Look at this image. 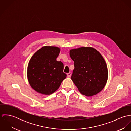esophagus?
Returning <instances> with one entry per match:
<instances>
[{"mask_svg":"<svg viewBox=\"0 0 131 131\" xmlns=\"http://www.w3.org/2000/svg\"><path fill=\"white\" fill-rule=\"evenodd\" d=\"M71 75H72V73H71V72H70V73H69L67 74L68 77H70Z\"/></svg>","mask_w":131,"mask_h":131,"instance_id":"1","label":"esophagus"}]
</instances>
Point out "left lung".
I'll list each match as a JSON object with an SVG mask.
<instances>
[{"instance_id": "8db88e82", "label": "left lung", "mask_w": 131, "mask_h": 131, "mask_svg": "<svg viewBox=\"0 0 131 131\" xmlns=\"http://www.w3.org/2000/svg\"><path fill=\"white\" fill-rule=\"evenodd\" d=\"M70 56L75 69L71 79L80 93L92 96L100 92L108 79V70L103 57L95 49L82 47L72 49Z\"/></svg>"}]
</instances>
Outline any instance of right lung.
I'll return each mask as SVG.
<instances>
[{
	"instance_id": "obj_1",
	"label": "right lung",
	"mask_w": 131,
	"mask_h": 131,
	"mask_svg": "<svg viewBox=\"0 0 131 131\" xmlns=\"http://www.w3.org/2000/svg\"><path fill=\"white\" fill-rule=\"evenodd\" d=\"M60 49L45 46L36 52L28 66L29 82L36 91L45 95L54 93L59 87L67 75L63 73V63L56 58Z\"/></svg>"
}]
</instances>
